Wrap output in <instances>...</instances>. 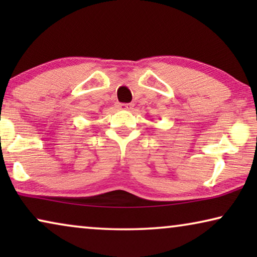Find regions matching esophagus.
Here are the masks:
<instances>
[{
  "instance_id": "1",
  "label": "esophagus",
  "mask_w": 257,
  "mask_h": 257,
  "mask_svg": "<svg viewBox=\"0 0 257 257\" xmlns=\"http://www.w3.org/2000/svg\"><path fill=\"white\" fill-rule=\"evenodd\" d=\"M119 110H125V111H130L132 110L133 104H119Z\"/></svg>"
}]
</instances>
